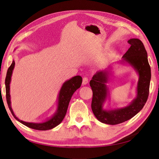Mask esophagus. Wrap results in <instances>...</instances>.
<instances>
[{"label":"esophagus","mask_w":159,"mask_h":159,"mask_svg":"<svg viewBox=\"0 0 159 159\" xmlns=\"http://www.w3.org/2000/svg\"><path fill=\"white\" fill-rule=\"evenodd\" d=\"M87 84H88V79L86 78V77H84V78H83L82 84L83 85H86Z\"/></svg>","instance_id":"1"}]
</instances>
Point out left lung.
<instances>
[{"label":"left lung","mask_w":159,"mask_h":159,"mask_svg":"<svg viewBox=\"0 0 159 159\" xmlns=\"http://www.w3.org/2000/svg\"><path fill=\"white\" fill-rule=\"evenodd\" d=\"M128 42L131 46L123 56L121 62L131 66L139 75L136 98L125 107L104 109V103L109 98L107 85L111 74L109 68L96 72L89 82L93 91L91 109L95 117L103 123L117 125L131 119L143 109L148 99L151 73L147 52L139 39L132 38Z\"/></svg>","instance_id":"8db88e82"}]
</instances>
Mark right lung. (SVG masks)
Here are the masks:
<instances>
[{
  "mask_svg": "<svg viewBox=\"0 0 159 159\" xmlns=\"http://www.w3.org/2000/svg\"><path fill=\"white\" fill-rule=\"evenodd\" d=\"M15 66V61H12L11 66L7 70V76L5 79V87H6V98L7 102L9 109L11 113L18 121L25 125V126L39 131H46L52 129L58 125L63 121L68 107L70 101L75 91L80 88L82 83V78L80 75H76L71 79L66 81L62 85L57 96V107L55 113L52 116L48 119L46 121L42 123H29L25 122L19 119L14 114L11 107V95H10V84L11 81V77L12 71Z\"/></svg>",
  "mask_w": 159,
  "mask_h": 159,
  "instance_id": "1",
  "label": "right lung"
}]
</instances>
